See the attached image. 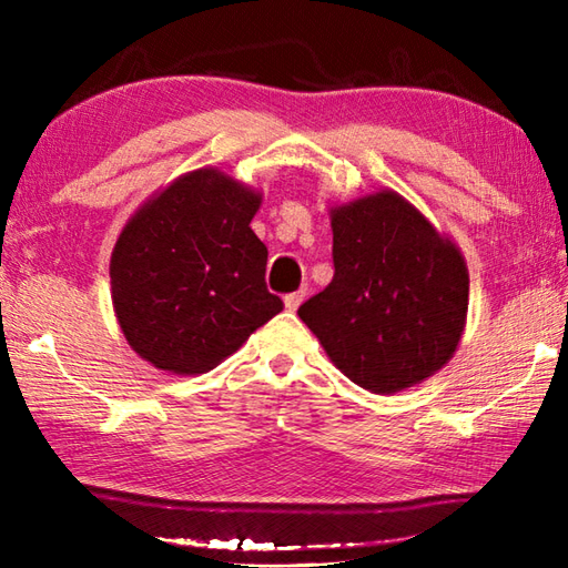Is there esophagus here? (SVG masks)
<instances>
[{"mask_svg":"<svg viewBox=\"0 0 568 568\" xmlns=\"http://www.w3.org/2000/svg\"><path fill=\"white\" fill-rule=\"evenodd\" d=\"M305 295H307V287H300V291H295V293H291V295H285L283 303H285L287 310L295 312V310L300 307V303H303V300H305Z\"/></svg>","mask_w":568,"mask_h":568,"instance_id":"34e87169","label":"esophagus"}]
</instances>
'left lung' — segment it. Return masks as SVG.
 Returning <instances> with one entry per match:
<instances>
[{
    "label": "left lung",
    "mask_w": 568,
    "mask_h": 568,
    "mask_svg": "<svg viewBox=\"0 0 568 568\" xmlns=\"http://www.w3.org/2000/svg\"><path fill=\"white\" fill-rule=\"evenodd\" d=\"M334 277L297 315L361 388L393 395L449 364L468 268L449 236L393 190L332 207Z\"/></svg>",
    "instance_id": "left-lung-1"
}]
</instances>
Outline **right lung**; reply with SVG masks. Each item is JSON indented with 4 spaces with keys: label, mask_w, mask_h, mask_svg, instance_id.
I'll return each instance as SVG.
<instances>
[{
    "label": "right lung",
    "mask_w": 568,
    "mask_h": 568,
    "mask_svg": "<svg viewBox=\"0 0 568 568\" xmlns=\"http://www.w3.org/2000/svg\"><path fill=\"white\" fill-rule=\"evenodd\" d=\"M258 207L261 192L200 168L126 222L110 261L112 303L143 361L195 376L283 310L265 287L268 248L248 226Z\"/></svg>",
    "instance_id": "add662e5"
}]
</instances>
